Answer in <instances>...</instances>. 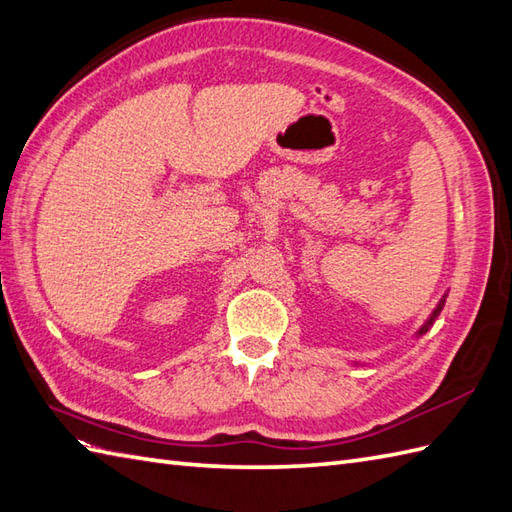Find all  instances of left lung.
Returning <instances> with one entry per match:
<instances>
[{
  "mask_svg": "<svg viewBox=\"0 0 512 512\" xmlns=\"http://www.w3.org/2000/svg\"><path fill=\"white\" fill-rule=\"evenodd\" d=\"M444 302H446V300L442 298V300H440V305H437V309H435V311H433V314H431V318H429V320H426V325H424V327L420 329V336H422V333H426V331H429V329H431V325H433V322H435V318H437V316H440V311H442V307H444Z\"/></svg>",
  "mask_w": 512,
  "mask_h": 512,
  "instance_id": "obj_1",
  "label": "left lung"
}]
</instances>
